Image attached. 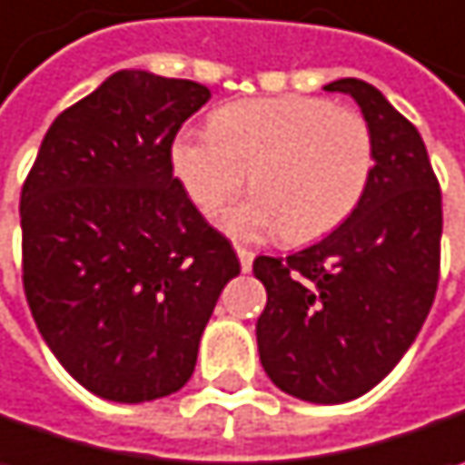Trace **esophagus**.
Wrapping results in <instances>:
<instances>
[{
	"mask_svg": "<svg viewBox=\"0 0 465 465\" xmlns=\"http://www.w3.org/2000/svg\"><path fill=\"white\" fill-rule=\"evenodd\" d=\"M238 259H241V269H243V272H251V267H253V251L238 248Z\"/></svg>",
	"mask_w": 465,
	"mask_h": 465,
	"instance_id": "obj_1",
	"label": "esophagus"
}]
</instances>
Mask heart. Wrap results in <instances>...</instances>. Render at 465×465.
Returning <instances> with one entry per match:
<instances>
[{
  "label": "heart",
  "mask_w": 465,
  "mask_h": 465,
  "mask_svg": "<svg viewBox=\"0 0 465 465\" xmlns=\"http://www.w3.org/2000/svg\"><path fill=\"white\" fill-rule=\"evenodd\" d=\"M170 164L206 214L235 196L248 173L256 193L222 214L230 235L282 230L288 243H309L356 212L374 173V135L363 114L327 99H245L217 109L209 133H177Z\"/></svg>",
  "instance_id": "b5f03b06"
}]
</instances>
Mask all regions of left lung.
Instances as JSON below:
<instances>
[{"label": "left lung", "instance_id": "left-lung-1", "mask_svg": "<svg viewBox=\"0 0 465 465\" xmlns=\"http://www.w3.org/2000/svg\"><path fill=\"white\" fill-rule=\"evenodd\" d=\"M374 135V173L356 212L285 259L259 256L267 306L256 322L267 377L292 398H361L403 359L440 280L442 193L419 130L371 83L340 78Z\"/></svg>", "mask_w": 465, "mask_h": 465}]
</instances>
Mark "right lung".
<instances>
[{
    "label": "right lung",
    "instance_id": "1",
    "mask_svg": "<svg viewBox=\"0 0 465 465\" xmlns=\"http://www.w3.org/2000/svg\"><path fill=\"white\" fill-rule=\"evenodd\" d=\"M212 99L193 81L120 70L46 130L20 196L23 288L73 380L146 403L191 380L230 241L173 177L170 146Z\"/></svg>",
    "mask_w": 465,
    "mask_h": 465
}]
</instances>
